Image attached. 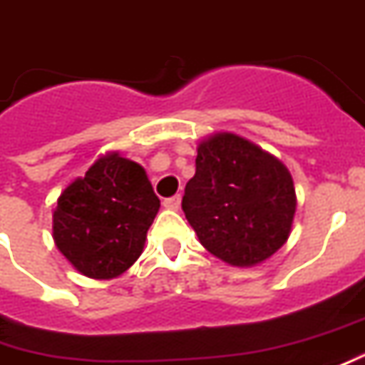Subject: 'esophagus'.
Instances as JSON below:
<instances>
[{
    "label": "esophagus",
    "instance_id": "1",
    "mask_svg": "<svg viewBox=\"0 0 365 365\" xmlns=\"http://www.w3.org/2000/svg\"><path fill=\"white\" fill-rule=\"evenodd\" d=\"M180 205H182V197L180 195H174V197H168V200H164V207L165 209H180Z\"/></svg>",
    "mask_w": 365,
    "mask_h": 365
}]
</instances>
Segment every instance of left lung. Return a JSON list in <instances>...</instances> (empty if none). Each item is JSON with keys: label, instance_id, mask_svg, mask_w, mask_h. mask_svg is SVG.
I'll use <instances>...</instances> for the list:
<instances>
[{"label": "left lung", "instance_id": "obj_1", "mask_svg": "<svg viewBox=\"0 0 365 365\" xmlns=\"http://www.w3.org/2000/svg\"><path fill=\"white\" fill-rule=\"evenodd\" d=\"M182 209L209 253L233 267H253L287 243L297 193L282 162L221 132L197 146Z\"/></svg>", "mask_w": 365, "mask_h": 365}]
</instances>
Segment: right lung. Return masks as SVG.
<instances>
[{
    "instance_id": "add662e5",
    "label": "right lung",
    "mask_w": 365,
    "mask_h": 365,
    "mask_svg": "<svg viewBox=\"0 0 365 365\" xmlns=\"http://www.w3.org/2000/svg\"><path fill=\"white\" fill-rule=\"evenodd\" d=\"M158 209L144 168L112 152L61 193L53 239L85 277L114 279L142 255Z\"/></svg>"
}]
</instances>
